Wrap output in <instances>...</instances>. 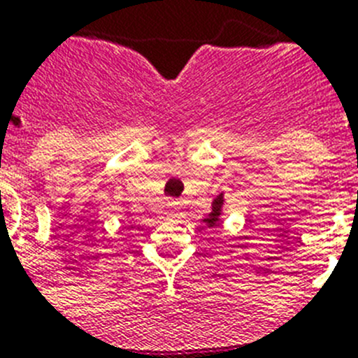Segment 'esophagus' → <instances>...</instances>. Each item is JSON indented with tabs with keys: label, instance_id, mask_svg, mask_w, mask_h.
<instances>
[{
	"label": "esophagus",
	"instance_id": "obj_1",
	"mask_svg": "<svg viewBox=\"0 0 358 358\" xmlns=\"http://www.w3.org/2000/svg\"><path fill=\"white\" fill-rule=\"evenodd\" d=\"M170 208H172V213H177V211H179V202H172Z\"/></svg>",
	"mask_w": 358,
	"mask_h": 358
}]
</instances>
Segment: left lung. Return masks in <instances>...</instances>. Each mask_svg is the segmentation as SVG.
<instances>
[{"instance_id":"left-lung-1","label":"left lung","mask_w":358,"mask_h":358,"mask_svg":"<svg viewBox=\"0 0 358 358\" xmlns=\"http://www.w3.org/2000/svg\"><path fill=\"white\" fill-rule=\"evenodd\" d=\"M224 202H226V199H224V192L222 194H218L217 197L211 201V211L206 215L204 218H201L202 222H204V226L206 227H217L218 224H220V217L224 215Z\"/></svg>"}]
</instances>
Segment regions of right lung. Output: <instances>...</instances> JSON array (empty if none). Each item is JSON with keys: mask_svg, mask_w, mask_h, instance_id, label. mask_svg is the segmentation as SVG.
<instances>
[{"mask_svg": "<svg viewBox=\"0 0 358 358\" xmlns=\"http://www.w3.org/2000/svg\"><path fill=\"white\" fill-rule=\"evenodd\" d=\"M129 227H132V226H129Z\"/></svg>", "mask_w": 358, "mask_h": 358, "instance_id": "add662e5", "label": "right lung"}]
</instances>
